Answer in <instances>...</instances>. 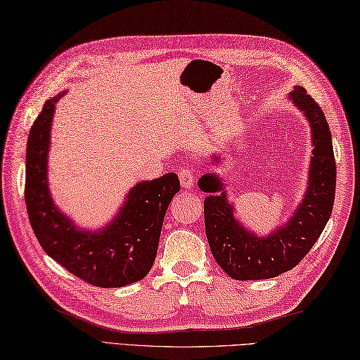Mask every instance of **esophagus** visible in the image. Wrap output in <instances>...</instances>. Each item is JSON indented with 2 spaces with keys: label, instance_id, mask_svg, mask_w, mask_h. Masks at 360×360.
Listing matches in <instances>:
<instances>
[{
  "label": "esophagus",
  "instance_id": "34e87169",
  "mask_svg": "<svg viewBox=\"0 0 360 360\" xmlns=\"http://www.w3.org/2000/svg\"><path fill=\"white\" fill-rule=\"evenodd\" d=\"M179 177H180V185H181L183 188L189 189V188H193V186H194L195 175H194V171H193V169H189V167L183 169V171H180Z\"/></svg>",
  "mask_w": 360,
  "mask_h": 360
}]
</instances>
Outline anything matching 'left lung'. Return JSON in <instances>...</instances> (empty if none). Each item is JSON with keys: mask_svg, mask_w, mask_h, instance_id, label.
<instances>
[{"mask_svg": "<svg viewBox=\"0 0 360 360\" xmlns=\"http://www.w3.org/2000/svg\"><path fill=\"white\" fill-rule=\"evenodd\" d=\"M288 100L307 119L314 150L306 193L285 224L259 236L235 216L222 177L207 172L199 179V188L210 193L203 200L210 249L219 266L236 281L271 279L293 269L320 238L330 218L337 172L329 125L304 87L295 86ZM212 161L219 162V153H213Z\"/></svg>", "mask_w": 360, "mask_h": 360, "instance_id": "left-lung-1", "label": "left lung"}]
</instances>
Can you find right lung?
<instances>
[{"instance_id":"add662e5","label":"right lung","mask_w":360,"mask_h":360,"mask_svg":"<svg viewBox=\"0 0 360 360\" xmlns=\"http://www.w3.org/2000/svg\"><path fill=\"white\" fill-rule=\"evenodd\" d=\"M64 94L45 101L30 130L25 200L31 227L45 252L79 279L101 288L130 285L153 266L166 210L180 191L179 177L169 172L139 181L103 227H78L56 207L49 186L53 116Z\"/></svg>"}]
</instances>
